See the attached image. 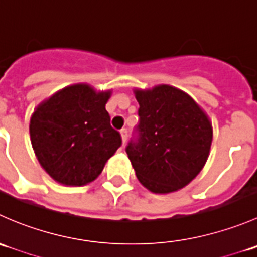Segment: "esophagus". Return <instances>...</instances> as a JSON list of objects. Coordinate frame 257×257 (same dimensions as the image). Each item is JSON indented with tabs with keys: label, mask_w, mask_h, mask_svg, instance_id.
<instances>
[{
	"label": "esophagus",
	"mask_w": 257,
	"mask_h": 257,
	"mask_svg": "<svg viewBox=\"0 0 257 257\" xmlns=\"http://www.w3.org/2000/svg\"><path fill=\"white\" fill-rule=\"evenodd\" d=\"M120 136H121V141H123V144L128 141V131L125 128H123L120 131Z\"/></svg>",
	"instance_id": "34e87169"
}]
</instances>
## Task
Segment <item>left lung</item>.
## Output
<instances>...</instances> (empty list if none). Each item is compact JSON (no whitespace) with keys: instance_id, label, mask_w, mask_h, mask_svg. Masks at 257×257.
I'll use <instances>...</instances> for the list:
<instances>
[{"instance_id":"1","label":"left lung","mask_w":257,"mask_h":257,"mask_svg":"<svg viewBox=\"0 0 257 257\" xmlns=\"http://www.w3.org/2000/svg\"><path fill=\"white\" fill-rule=\"evenodd\" d=\"M134 94L141 120L125 152L137 178L152 193L178 191L208 160L211 121L190 95L173 85L134 89Z\"/></svg>"}]
</instances>
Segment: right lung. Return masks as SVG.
<instances>
[{"mask_svg": "<svg viewBox=\"0 0 257 257\" xmlns=\"http://www.w3.org/2000/svg\"><path fill=\"white\" fill-rule=\"evenodd\" d=\"M110 95L112 90L97 92L87 83H78L36 107L30 121L31 143L41 167L57 183H92L121 145L105 109Z\"/></svg>", "mask_w": 257, "mask_h": 257, "instance_id": "add662e5", "label": "right lung"}]
</instances>
